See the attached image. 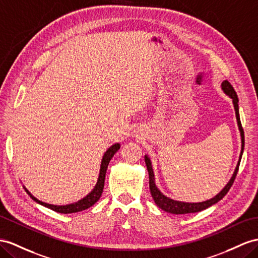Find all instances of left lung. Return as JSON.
I'll use <instances>...</instances> for the list:
<instances>
[{
  "label": "left lung",
  "instance_id": "left-lung-1",
  "mask_svg": "<svg viewBox=\"0 0 258 258\" xmlns=\"http://www.w3.org/2000/svg\"><path fill=\"white\" fill-rule=\"evenodd\" d=\"M221 88L224 91V94L228 95L231 99H232V102L234 105V110H235V116H236V121H237V126H239L240 130V134H241V143H242V147H241V155L239 158V161H237L236 168L234 170V173L231 177L230 181L226 186L223 187V189L219 194H217L215 197L211 198V200L201 202V203H185V202H180V201H174L172 198H169L166 195H163L159 188L156 186L155 183V174H154V170L153 166H151V161L149 159L148 156H145V163H146V167L148 170V174H149V188H150V194L153 196L154 201L156 205L162 210L167 211V213L170 214H174V215H185V214H190V213H198V211H202L204 209H206L210 206H213L214 204L218 203L220 200L226 196V194L229 192V189L232 186V184L235 180V176L237 173V170H239L240 166V161L243 155V150H244V132L243 127L241 124L240 120V114H239V98H237V95L235 90L233 89L232 86L228 82L224 81L221 84Z\"/></svg>",
  "mask_w": 258,
  "mask_h": 258
}]
</instances>
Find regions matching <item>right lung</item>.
Wrapping results in <instances>:
<instances>
[{"label":"right lung","instance_id":"right-lung-1","mask_svg":"<svg viewBox=\"0 0 258 258\" xmlns=\"http://www.w3.org/2000/svg\"><path fill=\"white\" fill-rule=\"evenodd\" d=\"M120 147H121L120 144H114V145H112V146L107 151H105L103 157H102V161H101V166H100V173H99V177H98V181H97L96 186L94 187V189H92L87 196L84 197L83 200L78 201L76 203H73V204H70V205H63V206H57V205L47 204V203H43L41 201L37 200L35 196H32L30 194L29 190L26 188L25 186H24V188H25L26 192H27L30 195V197L35 202L42 205V206H44V207H47V208H50L52 210L56 211V213H60V214H73V213H78V211H82V210L87 209V208L91 207L94 204H96L99 201V198L101 197L103 186H104L105 173H107V169H108V166H109V162L112 159V157L114 156V154L116 153V151L120 149Z\"/></svg>","mask_w":258,"mask_h":258}]
</instances>
